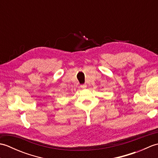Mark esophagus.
Here are the masks:
<instances>
[{
  "label": "esophagus",
  "mask_w": 158,
  "mask_h": 158,
  "mask_svg": "<svg viewBox=\"0 0 158 158\" xmlns=\"http://www.w3.org/2000/svg\"><path fill=\"white\" fill-rule=\"evenodd\" d=\"M80 87H81V88H82V89H85V88H86L87 85H86V84H83V85H81Z\"/></svg>",
  "instance_id": "34e87169"
}]
</instances>
